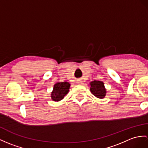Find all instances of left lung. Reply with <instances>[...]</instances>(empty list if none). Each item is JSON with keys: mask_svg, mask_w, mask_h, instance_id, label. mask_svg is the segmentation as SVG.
<instances>
[{"mask_svg": "<svg viewBox=\"0 0 148 148\" xmlns=\"http://www.w3.org/2000/svg\"><path fill=\"white\" fill-rule=\"evenodd\" d=\"M90 92L92 94L99 99H103L106 95V89L104 84L101 81L94 80L91 82Z\"/></svg>", "mask_w": 148, "mask_h": 148, "instance_id": "left-lung-1", "label": "left lung"}]
</instances>
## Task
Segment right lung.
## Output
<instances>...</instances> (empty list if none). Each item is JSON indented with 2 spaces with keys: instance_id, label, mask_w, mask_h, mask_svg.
Returning <instances> with one entry per match:
<instances>
[{
  "instance_id": "add662e5",
  "label": "right lung",
  "mask_w": 148,
  "mask_h": 148,
  "mask_svg": "<svg viewBox=\"0 0 148 148\" xmlns=\"http://www.w3.org/2000/svg\"><path fill=\"white\" fill-rule=\"evenodd\" d=\"M70 84L67 82H57L54 85L53 90L51 92V97L54 101H60L69 92Z\"/></svg>"
}]
</instances>
